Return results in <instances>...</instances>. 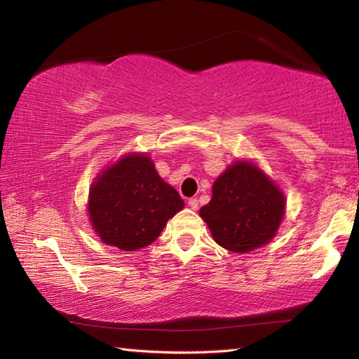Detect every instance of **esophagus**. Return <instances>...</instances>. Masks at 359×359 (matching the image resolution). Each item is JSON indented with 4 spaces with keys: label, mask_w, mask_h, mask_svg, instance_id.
<instances>
[{
    "label": "esophagus",
    "mask_w": 359,
    "mask_h": 359,
    "mask_svg": "<svg viewBox=\"0 0 359 359\" xmlns=\"http://www.w3.org/2000/svg\"><path fill=\"white\" fill-rule=\"evenodd\" d=\"M188 205H190V209L196 210L198 209V199L196 198H190V199H188Z\"/></svg>",
    "instance_id": "34e87169"
}]
</instances>
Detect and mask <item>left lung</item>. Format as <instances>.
I'll return each instance as SVG.
<instances>
[{
  "label": "left lung",
  "instance_id": "1",
  "mask_svg": "<svg viewBox=\"0 0 359 359\" xmlns=\"http://www.w3.org/2000/svg\"><path fill=\"white\" fill-rule=\"evenodd\" d=\"M285 214V196L274 182L248 161H236L212 187V199L199 210L218 245L252 252L274 238Z\"/></svg>",
  "mask_w": 359,
  "mask_h": 359
}]
</instances>
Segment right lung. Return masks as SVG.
<instances>
[{
    "label": "right lung",
    "instance_id": "obj_1",
    "mask_svg": "<svg viewBox=\"0 0 359 359\" xmlns=\"http://www.w3.org/2000/svg\"><path fill=\"white\" fill-rule=\"evenodd\" d=\"M184 208L179 193L141 154L114 163L90 188L88 215L95 233L104 244L125 252L150 245Z\"/></svg>",
    "mask_w": 359,
    "mask_h": 359
}]
</instances>
